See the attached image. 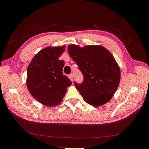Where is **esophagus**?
Masks as SVG:
<instances>
[{"mask_svg":"<svg viewBox=\"0 0 149 149\" xmlns=\"http://www.w3.org/2000/svg\"><path fill=\"white\" fill-rule=\"evenodd\" d=\"M68 78H70V79L71 81H73V75L72 74H70L69 76H68Z\"/></svg>","mask_w":149,"mask_h":149,"instance_id":"esophagus-1","label":"esophagus"}]
</instances>
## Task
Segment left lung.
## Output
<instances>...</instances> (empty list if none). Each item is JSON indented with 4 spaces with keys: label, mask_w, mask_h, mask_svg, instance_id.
Instances as JSON below:
<instances>
[{
    "label": "left lung",
    "mask_w": 149,
    "mask_h": 149,
    "mask_svg": "<svg viewBox=\"0 0 149 149\" xmlns=\"http://www.w3.org/2000/svg\"><path fill=\"white\" fill-rule=\"evenodd\" d=\"M68 49L84 76L81 84L74 83L84 101L95 107L109 102L120 79L119 66L112 54L101 45L71 44Z\"/></svg>",
    "instance_id": "8db88e82"
}]
</instances>
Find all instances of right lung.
<instances>
[{
	"mask_svg": "<svg viewBox=\"0 0 149 149\" xmlns=\"http://www.w3.org/2000/svg\"><path fill=\"white\" fill-rule=\"evenodd\" d=\"M66 46L45 48L33 58L27 68L26 86L38 102L56 106L62 102L67 88L72 82L63 74L65 62L59 57Z\"/></svg>",
	"mask_w": 149,
	"mask_h": 149,
	"instance_id": "obj_1",
	"label": "right lung"
}]
</instances>
